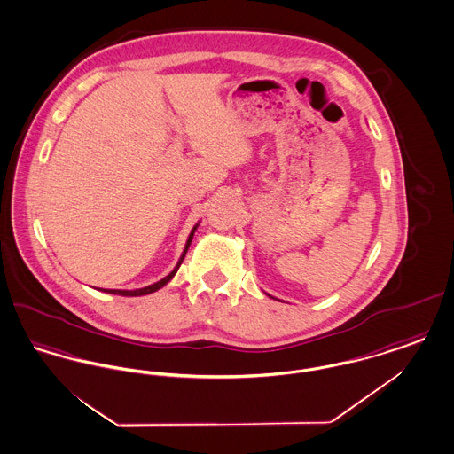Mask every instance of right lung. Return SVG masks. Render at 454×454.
Masks as SVG:
<instances>
[{"label":"right lung","mask_w":454,"mask_h":454,"mask_svg":"<svg viewBox=\"0 0 454 454\" xmlns=\"http://www.w3.org/2000/svg\"><path fill=\"white\" fill-rule=\"evenodd\" d=\"M195 230H197V224L194 226V230L191 231V235H189V239H187V243H185V248H184V254H182V257L178 260V263L175 265V269H173L172 272L167 276V278H163L161 281L154 282L152 286H146V287H141V289H134V291H126V289H104V293H110V294H119V296H145V294H150V293H154V291H158V289H161L167 282H170L173 276L176 274V270H178V267H180V263L184 262L185 259V254H187V250H189V247H191V241H192V238H194Z\"/></svg>","instance_id":"right-lung-1"}]
</instances>
